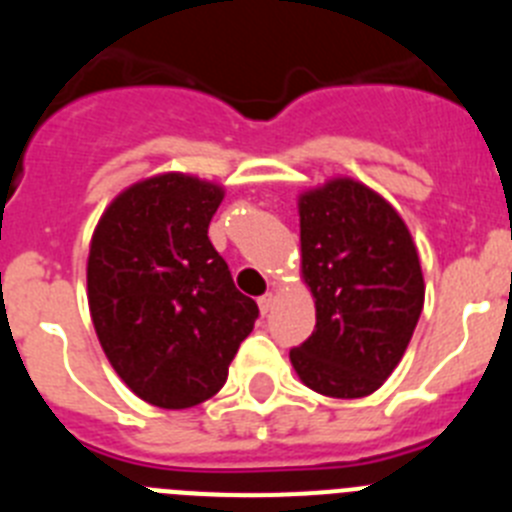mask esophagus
Returning <instances> with one entry per match:
<instances>
[{"label": "esophagus", "instance_id": "esophagus-1", "mask_svg": "<svg viewBox=\"0 0 512 512\" xmlns=\"http://www.w3.org/2000/svg\"><path fill=\"white\" fill-rule=\"evenodd\" d=\"M271 307H274V295H271V292H266L264 297H259V310H261V315H269Z\"/></svg>", "mask_w": 512, "mask_h": 512}]
</instances>
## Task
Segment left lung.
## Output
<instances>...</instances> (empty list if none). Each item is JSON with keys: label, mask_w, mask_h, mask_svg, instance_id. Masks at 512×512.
Segmentation results:
<instances>
[{"label": "left lung", "mask_w": 512, "mask_h": 512, "mask_svg": "<svg viewBox=\"0 0 512 512\" xmlns=\"http://www.w3.org/2000/svg\"><path fill=\"white\" fill-rule=\"evenodd\" d=\"M297 205L315 330L289 361L320 395H372L400 364L423 310L413 235L390 202L348 176L300 194Z\"/></svg>", "instance_id": "1"}]
</instances>
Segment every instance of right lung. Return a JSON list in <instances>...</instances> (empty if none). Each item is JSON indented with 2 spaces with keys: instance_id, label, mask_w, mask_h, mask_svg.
Listing matches in <instances>:
<instances>
[{
  "instance_id": "add662e5",
  "label": "right lung",
  "mask_w": 512,
  "mask_h": 512,
  "mask_svg": "<svg viewBox=\"0 0 512 512\" xmlns=\"http://www.w3.org/2000/svg\"><path fill=\"white\" fill-rule=\"evenodd\" d=\"M220 184L158 174L99 217L87 261L92 323L117 377L156 408L210 400L259 318L207 238Z\"/></svg>"
}]
</instances>
